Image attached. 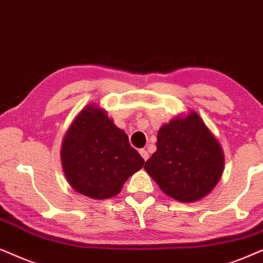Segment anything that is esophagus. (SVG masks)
Here are the masks:
<instances>
[{
    "mask_svg": "<svg viewBox=\"0 0 263 263\" xmlns=\"http://www.w3.org/2000/svg\"><path fill=\"white\" fill-rule=\"evenodd\" d=\"M139 154H141V156L143 157V160H144V161H146V160L149 159V153L146 152V150L141 149V150H139Z\"/></svg>",
    "mask_w": 263,
    "mask_h": 263,
    "instance_id": "esophagus-1",
    "label": "esophagus"
}]
</instances>
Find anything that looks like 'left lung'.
<instances>
[{"label":"left lung","instance_id":"8db88e82","mask_svg":"<svg viewBox=\"0 0 263 263\" xmlns=\"http://www.w3.org/2000/svg\"><path fill=\"white\" fill-rule=\"evenodd\" d=\"M156 148L144 168L176 201L191 203L205 197L222 176L221 145L195 110L161 126Z\"/></svg>","mask_w":263,"mask_h":263}]
</instances>
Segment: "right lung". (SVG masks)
<instances>
[{"mask_svg": "<svg viewBox=\"0 0 263 263\" xmlns=\"http://www.w3.org/2000/svg\"><path fill=\"white\" fill-rule=\"evenodd\" d=\"M61 164L68 184L92 199L117 196L144 160L128 143L124 129L107 110L90 103L74 118L61 146Z\"/></svg>", "mask_w": 263, "mask_h": 263, "instance_id": "add662e5", "label": "right lung"}]
</instances>
